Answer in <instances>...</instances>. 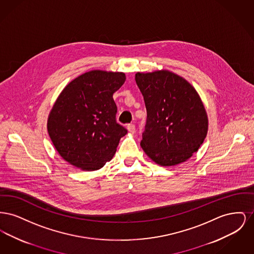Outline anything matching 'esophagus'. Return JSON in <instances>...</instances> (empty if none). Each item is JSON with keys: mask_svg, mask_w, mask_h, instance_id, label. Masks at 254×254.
Wrapping results in <instances>:
<instances>
[{"mask_svg": "<svg viewBox=\"0 0 254 254\" xmlns=\"http://www.w3.org/2000/svg\"><path fill=\"white\" fill-rule=\"evenodd\" d=\"M127 130H128V132L134 133L135 132V126L133 125V124H130V125H127Z\"/></svg>", "mask_w": 254, "mask_h": 254, "instance_id": "esophagus-1", "label": "esophagus"}]
</instances>
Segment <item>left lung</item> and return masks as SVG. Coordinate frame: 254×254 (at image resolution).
Listing matches in <instances>:
<instances>
[{
  "label": "left lung",
  "mask_w": 254,
  "mask_h": 254,
  "mask_svg": "<svg viewBox=\"0 0 254 254\" xmlns=\"http://www.w3.org/2000/svg\"><path fill=\"white\" fill-rule=\"evenodd\" d=\"M135 81L146 108L141 146L162 167L189 160L203 144L208 129L205 106L186 79L169 70L137 72Z\"/></svg>",
  "instance_id": "obj_1"
}]
</instances>
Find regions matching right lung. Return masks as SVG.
<instances>
[{"instance_id":"right-lung-1","label":"right lung","mask_w":254,"mask_h":254,"mask_svg":"<svg viewBox=\"0 0 254 254\" xmlns=\"http://www.w3.org/2000/svg\"><path fill=\"white\" fill-rule=\"evenodd\" d=\"M126 81L124 72L91 70L62 90L50 110L48 131L61 157L85 171L102 169L127 130L116 122L113 93Z\"/></svg>"}]
</instances>
